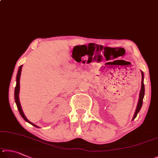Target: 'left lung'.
Instances as JSON below:
<instances>
[{"label": "left lung", "mask_w": 158, "mask_h": 158, "mask_svg": "<svg viewBox=\"0 0 158 158\" xmlns=\"http://www.w3.org/2000/svg\"><path fill=\"white\" fill-rule=\"evenodd\" d=\"M142 87H141V91H140V94H139V101H138V104L137 106V109L136 111L135 112V115L133 117V119H135V117H137V115L138 114V112H139V110L141 109V107L142 106L143 104V96H144V85H143V73L142 71Z\"/></svg>", "instance_id": "obj_1"}]
</instances>
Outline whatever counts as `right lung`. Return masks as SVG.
<instances>
[{
	"label": "right lung",
	"mask_w": 158,
	"mask_h": 158,
	"mask_svg": "<svg viewBox=\"0 0 158 158\" xmlns=\"http://www.w3.org/2000/svg\"><path fill=\"white\" fill-rule=\"evenodd\" d=\"M21 69H22V65H21L19 66V71H18V73H17V76H16V87H15V102H16V106H17V108L19 110V112L20 113V114L21 115V117L23 118V119L27 121V122H28L29 123L31 124V125L34 126L35 127H38L35 125L34 123H32L30 122V121L27 120V118L26 117V116L24 115L23 112V110H22V108L21 107V104H20V102H19V89H20V77H21Z\"/></svg>",
	"instance_id": "right-lung-1"
}]
</instances>
